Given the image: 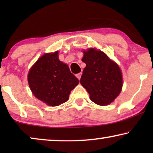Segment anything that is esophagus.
Listing matches in <instances>:
<instances>
[{
  "instance_id": "34e87169",
  "label": "esophagus",
  "mask_w": 153,
  "mask_h": 153,
  "mask_svg": "<svg viewBox=\"0 0 153 153\" xmlns=\"http://www.w3.org/2000/svg\"><path fill=\"white\" fill-rule=\"evenodd\" d=\"M81 74H82V73L80 72V73H78V74H76V76L78 78V79H81Z\"/></svg>"
}]
</instances>
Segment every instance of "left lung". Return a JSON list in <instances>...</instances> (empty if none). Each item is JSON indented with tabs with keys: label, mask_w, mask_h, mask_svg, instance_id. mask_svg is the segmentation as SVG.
Masks as SVG:
<instances>
[{
	"label": "left lung",
	"mask_w": 153,
	"mask_h": 153,
	"mask_svg": "<svg viewBox=\"0 0 153 153\" xmlns=\"http://www.w3.org/2000/svg\"><path fill=\"white\" fill-rule=\"evenodd\" d=\"M83 53L82 61L86 66L81 77V84L87 90L93 102L98 105H108L122 90L120 69L101 51L91 49Z\"/></svg>",
	"instance_id": "left-lung-1"
}]
</instances>
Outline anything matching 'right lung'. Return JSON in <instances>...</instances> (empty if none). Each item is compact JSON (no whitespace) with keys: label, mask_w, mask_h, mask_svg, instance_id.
Listing matches in <instances>:
<instances>
[{"label":"right lung","mask_w":153,"mask_h":153,"mask_svg":"<svg viewBox=\"0 0 153 153\" xmlns=\"http://www.w3.org/2000/svg\"><path fill=\"white\" fill-rule=\"evenodd\" d=\"M58 54L56 51L43 55L31 68L28 76L33 95L52 106L68 101L70 92L79 82L68 65L60 61Z\"/></svg>","instance_id":"right-lung-1"}]
</instances>
